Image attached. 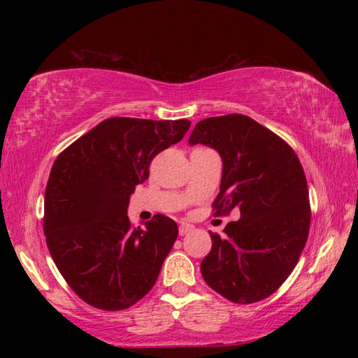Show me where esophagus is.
Returning a JSON list of instances; mask_svg holds the SVG:
<instances>
[{"instance_id": "esophagus-1", "label": "esophagus", "mask_w": 358, "mask_h": 358, "mask_svg": "<svg viewBox=\"0 0 358 358\" xmlns=\"http://www.w3.org/2000/svg\"><path fill=\"white\" fill-rule=\"evenodd\" d=\"M192 230H194V226H192V224H186V222H183V224H181V226H180V230H178V232H180V235H186V234L192 232Z\"/></svg>"}]
</instances>
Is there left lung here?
Returning <instances> with one entry per match:
<instances>
[{"mask_svg": "<svg viewBox=\"0 0 358 358\" xmlns=\"http://www.w3.org/2000/svg\"><path fill=\"white\" fill-rule=\"evenodd\" d=\"M189 143L221 155L213 216L240 208V220L229 222L224 235L210 234L203 280L234 303L264 300L292 273L310 234V197L299 156L280 136L240 113L199 121Z\"/></svg>", "mask_w": 358, "mask_h": 358, "instance_id": "left-lung-1", "label": "left lung"}]
</instances>
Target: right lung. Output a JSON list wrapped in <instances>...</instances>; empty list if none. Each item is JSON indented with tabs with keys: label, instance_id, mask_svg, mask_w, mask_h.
<instances>
[{
	"label": "right lung",
	"instance_id": "right-lung-1",
	"mask_svg": "<svg viewBox=\"0 0 358 358\" xmlns=\"http://www.w3.org/2000/svg\"><path fill=\"white\" fill-rule=\"evenodd\" d=\"M189 126V120L107 118L53 162L44 199L47 248L88 305L126 310L155 286L178 226L155 215L143 229L132 227L129 196L148 178L151 159Z\"/></svg>",
	"mask_w": 358,
	"mask_h": 358
}]
</instances>
